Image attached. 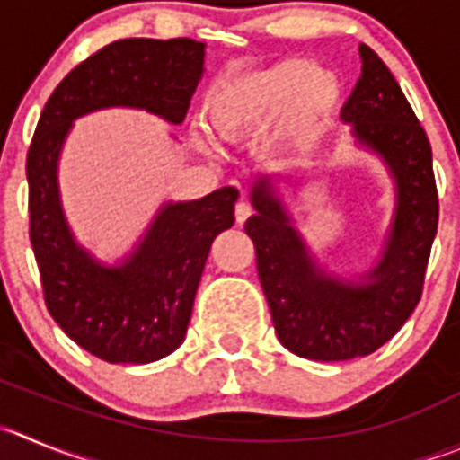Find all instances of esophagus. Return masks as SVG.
I'll list each match as a JSON object with an SVG mask.
<instances>
[{
  "mask_svg": "<svg viewBox=\"0 0 460 460\" xmlns=\"http://www.w3.org/2000/svg\"><path fill=\"white\" fill-rule=\"evenodd\" d=\"M250 216H252L250 201L240 199L238 204H235V222H238V225H244V222H247V217H250Z\"/></svg>",
  "mask_w": 460,
  "mask_h": 460,
  "instance_id": "34e87169",
  "label": "esophagus"
}]
</instances>
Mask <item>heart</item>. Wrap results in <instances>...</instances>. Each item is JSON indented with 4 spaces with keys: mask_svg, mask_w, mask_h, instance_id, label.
Wrapping results in <instances>:
<instances>
[{
    "mask_svg": "<svg viewBox=\"0 0 460 460\" xmlns=\"http://www.w3.org/2000/svg\"><path fill=\"white\" fill-rule=\"evenodd\" d=\"M341 97L329 72L302 61H281L265 70L222 81L210 90L204 115L210 128L231 143H244L274 124L283 147H306L320 136Z\"/></svg>",
    "mask_w": 460,
    "mask_h": 460,
    "instance_id": "b5f03b06",
    "label": "heart"
}]
</instances>
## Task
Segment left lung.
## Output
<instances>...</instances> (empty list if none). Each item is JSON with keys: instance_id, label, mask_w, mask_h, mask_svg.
Segmentation results:
<instances>
[{"instance_id": "1", "label": "left lung", "mask_w": 460, "mask_h": 460, "mask_svg": "<svg viewBox=\"0 0 460 460\" xmlns=\"http://www.w3.org/2000/svg\"><path fill=\"white\" fill-rule=\"evenodd\" d=\"M360 79L342 109L356 138L384 156L397 183V210L384 256L363 286L327 277L313 265L288 216L259 179L256 216L244 225L254 240L261 286L286 349L311 360L367 356L404 327L424 288L438 229L431 145L385 63L360 45Z\"/></svg>"}]
</instances>
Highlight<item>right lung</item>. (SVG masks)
Listing matches in <instances>:
<instances>
[{
  "mask_svg": "<svg viewBox=\"0 0 460 460\" xmlns=\"http://www.w3.org/2000/svg\"><path fill=\"white\" fill-rule=\"evenodd\" d=\"M204 67L192 38H124L102 47L56 85L27 154L29 238L42 297L56 324L106 363L143 366L183 342L210 244L234 226L235 188L165 204L119 268L94 263L63 220L56 161L72 119L104 106H138L170 122L186 118Z\"/></svg>",
  "mask_w": 460,
  "mask_h": 460,
  "instance_id": "obj_1",
  "label": "right lung"
}]
</instances>
